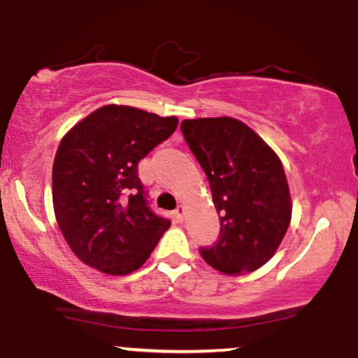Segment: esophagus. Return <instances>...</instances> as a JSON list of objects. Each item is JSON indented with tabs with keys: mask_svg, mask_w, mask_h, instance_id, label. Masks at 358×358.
<instances>
[{
	"mask_svg": "<svg viewBox=\"0 0 358 358\" xmlns=\"http://www.w3.org/2000/svg\"><path fill=\"white\" fill-rule=\"evenodd\" d=\"M183 212H185V208H183V205H178V207L175 208V219L176 220H182L183 219Z\"/></svg>",
	"mask_w": 358,
	"mask_h": 358,
	"instance_id": "34e87169",
	"label": "esophagus"
}]
</instances>
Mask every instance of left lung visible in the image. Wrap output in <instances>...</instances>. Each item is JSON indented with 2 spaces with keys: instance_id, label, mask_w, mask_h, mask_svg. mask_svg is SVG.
Returning a JSON list of instances; mask_svg holds the SVG:
<instances>
[{
  "instance_id": "8db88e82",
  "label": "left lung",
  "mask_w": 358,
  "mask_h": 358,
  "mask_svg": "<svg viewBox=\"0 0 358 358\" xmlns=\"http://www.w3.org/2000/svg\"><path fill=\"white\" fill-rule=\"evenodd\" d=\"M185 141L210 183L220 219L219 239L200 248L224 274L252 273L274 256L289 227L291 199L281 162L234 117L185 119Z\"/></svg>"
}]
</instances>
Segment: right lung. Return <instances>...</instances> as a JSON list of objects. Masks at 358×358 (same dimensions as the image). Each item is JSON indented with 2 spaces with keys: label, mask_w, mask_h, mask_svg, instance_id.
<instances>
[{
  "label": "right lung",
  "mask_w": 358,
  "mask_h": 358,
  "mask_svg": "<svg viewBox=\"0 0 358 358\" xmlns=\"http://www.w3.org/2000/svg\"><path fill=\"white\" fill-rule=\"evenodd\" d=\"M176 117L104 106L62 139L52 170L55 217L82 262L113 276L141 268L171 220L158 215L138 163L175 133Z\"/></svg>",
  "instance_id": "1"
}]
</instances>
